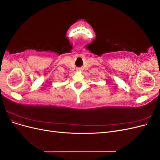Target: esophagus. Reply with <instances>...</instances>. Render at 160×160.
Wrapping results in <instances>:
<instances>
[{
  "label": "esophagus",
  "mask_w": 160,
  "mask_h": 160,
  "mask_svg": "<svg viewBox=\"0 0 160 160\" xmlns=\"http://www.w3.org/2000/svg\"><path fill=\"white\" fill-rule=\"evenodd\" d=\"M77 71H81V69H80V68H77Z\"/></svg>",
  "instance_id": "esophagus-1"
}]
</instances>
